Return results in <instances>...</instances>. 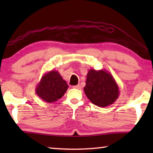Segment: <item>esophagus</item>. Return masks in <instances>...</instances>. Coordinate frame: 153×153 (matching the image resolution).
I'll list each match as a JSON object with an SVG mask.
<instances>
[{
    "instance_id": "34e87169",
    "label": "esophagus",
    "mask_w": 153,
    "mask_h": 153,
    "mask_svg": "<svg viewBox=\"0 0 153 153\" xmlns=\"http://www.w3.org/2000/svg\"><path fill=\"white\" fill-rule=\"evenodd\" d=\"M73 88H76V89H81L82 88V87L79 84L77 85V86H74Z\"/></svg>"
}]
</instances>
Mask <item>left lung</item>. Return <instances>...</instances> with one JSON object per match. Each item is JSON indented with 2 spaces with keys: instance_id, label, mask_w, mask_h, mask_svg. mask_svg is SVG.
<instances>
[{
  "instance_id": "8db88e82",
  "label": "left lung",
  "mask_w": 153,
  "mask_h": 153,
  "mask_svg": "<svg viewBox=\"0 0 153 153\" xmlns=\"http://www.w3.org/2000/svg\"><path fill=\"white\" fill-rule=\"evenodd\" d=\"M84 92L93 104L105 107L113 104L120 96V89L112 75L105 69H90L88 72Z\"/></svg>"
}]
</instances>
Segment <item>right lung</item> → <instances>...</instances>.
<instances>
[{"mask_svg": "<svg viewBox=\"0 0 153 153\" xmlns=\"http://www.w3.org/2000/svg\"><path fill=\"white\" fill-rule=\"evenodd\" d=\"M65 80L58 71L51 70L45 74L36 87V93L46 102H54L61 98L68 88Z\"/></svg>", "mask_w": 153, "mask_h": 153, "instance_id": "add662e5", "label": "right lung"}]
</instances>
